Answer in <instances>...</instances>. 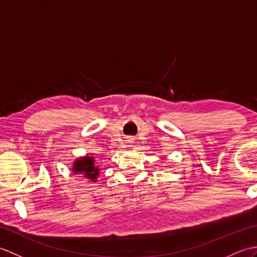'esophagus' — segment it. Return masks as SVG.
<instances>
[{"instance_id":"1","label":"esophagus","mask_w":257,"mask_h":257,"mask_svg":"<svg viewBox=\"0 0 257 257\" xmlns=\"http://www.w3.org/2000/svg\"><path fill=\"white\" fill-rule=\"evenodd\" d=\"M131 142H133V141H131V139H130V138H128V139L126 140V143H127V145H128V147H130L129 145H130V143H131Z\"/></svg>"}]
</instances>
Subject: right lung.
<instances>
[{
    "label": "right lung",
    "mask_w": 257,
    "mask_h": 257,
    "mask_svg": "<svg viewBox=\"0 0 257 257\" xmlns=\"http://www.w3.org/2000/svg\"><path fill=\"white\" fill-rule=\"evenodd\" d=\"M94 157H83L74 161L72 171L74 174L83 175L88 178L91 182H96V178L99 175V169L95 165Z\"/></svg>",
    "instance_id": "right-lung-1"
}]
</instances>
